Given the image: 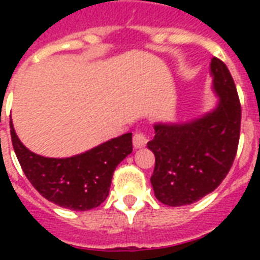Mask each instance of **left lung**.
Here are the masks:
<instances>
[{
	"label": "left lung",
	"instance_id": "obj_1",
	"mask_svg": "<svg viewBox=\"0 0 260 260\" xmlns=\"http://www.w3.org/2000/svg\"><path fill=\"white\" fill-rule=\"evenodd\" d=\"M10 136L22 171L35 189L48 201L77 212L105 201L116 166L132 152V134H124L69 158H46L22 144L12 114Z\"/></svg>",
	"mask_w": 260,
	"mask_h": 260
}]
</instances>
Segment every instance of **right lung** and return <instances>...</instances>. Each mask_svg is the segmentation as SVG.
<instances>
[{
  "mask_svg": "<svg viewBox=\"0 0 260 260\" xmlns=\"http://www.w3.org/2000/svg\"><path fill=\"white\" fill-rule=\"evenodd\" d=\"M213 110L186 122H156L147 143L155 155L151 185L165 205L193 204L212 193L230 171L240 134V102L230 70L210 62Z\"/></svg>",
  "mask_w": 260,
  "mask_h": 260,
  "instance_id": "right-lung-1",
  "label": "right lung"
}]
</instances>
